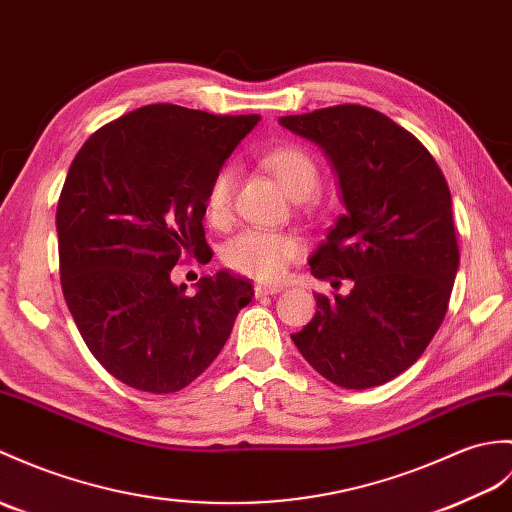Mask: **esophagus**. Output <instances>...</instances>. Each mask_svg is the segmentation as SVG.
<instances>
[{
  "label": "esophagus",
  "mask_w": 512,
  "mask_h": 512,
  "mask_svg": "<svg viewBox=\"0 0 512 512\" xmlns=\"http://www.w3.org/2000/svg\"><path fill=\"white\" fill-rule=\"evenodd\" d=\"M283 288L281 285H257L255 294L257 296H272V294H279Z\"/></svg>",
  "instance_id": "34e87169"
}]
</instances>
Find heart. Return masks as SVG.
Listing matches in <instances>:
<instances>
[{
	"label": "heart",
	"instance_id": "heart-1",
	"mask_svg": "<svg viewBox=\"0 0 512 512\" xmlns=\"http://www.w3.org/2000/svg\"><path fill=\"white\" fill-rule=\"evenodd\" d=\"M266 168L277 176L281 187L292 198H307L318 185V168L314 159L301 148L281 146L266 154ZM235 187V170L222 168L211 178L205 211L207 218L222 224L231 213ZM301 246L292 235L261 229H246L222 246V261L229 268L259 281H275L283 275L285 266L299 257Z\"/></svg>",
	"mask_w": 512,
	"mask_h": 512
}]
</instances>
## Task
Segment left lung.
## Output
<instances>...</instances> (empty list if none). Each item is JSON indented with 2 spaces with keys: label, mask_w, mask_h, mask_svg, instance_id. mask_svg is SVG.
Here are the masks:
<instances>
[{
  "label": "left lung",
  "mask_w": 512,
  "mask_h": 512,
  "mask_svg": "<svg viewBox=\"0 0 512 512\" xmlns=\"http://www.w3.org/2000/svg\"><path fill=\"white\" fill-rule=\"evenodd\" d=\"M279 124L325 152L344 211L310 255L312 275L349 294H314L316 314L292 334L331 384L382 386L421 358L441 327L460 266L445 176L421 141L360 104Z\"/></svg>",
  "instance_id": "8db88e82"
}]
</instances>
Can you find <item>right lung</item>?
Returning a JSON list of instances; mask_svg holds the SVG:
<instances>
[{"label": "right lung", "instance_id": "1", "mask_svg": "<svg viewBox=\"0 0 512 512\" xmlns=\"http://www.w3.org/2000/svg\"><path fill=\"white\" fill-rule=\"evenodd\" d=\"M259 120L150 104L102 126L71 161L56 209L63 294L93 358L130 388L192 384L255 296L227 270L194 294L170 272L209 251V183Z\"/></svg>", "mask_w": 512, "mask_h": 512}]
</instances>
